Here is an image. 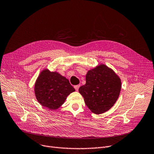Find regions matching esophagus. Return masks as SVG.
Returning <instances> with one entry per match:
<instances>
[{
  "label": "esophagus",
  "instance_id": "34e87169",
  "mask_svg": "<svg viewBox=\"0 0 154 154\" xmlns=\"http://www.w3.org/2000/svg\"><path fill=\"white\" fill-rule=\"evenodd\" d=\"M79 87H80V85H75V87H75V90H76V91H78V89H79Z\"/></svg>",
  "mask_w": 154,
  "mask_h": 154
}]
</instances>
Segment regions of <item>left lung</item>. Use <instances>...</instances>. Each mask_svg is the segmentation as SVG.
<instances>
[{"mask_svg": "<svg viewBox=\"0 0 154 154\" xmlns=\"http://www.w3.org/2000/svg\"><path fill=\"white\" fill-rule=\"evenodd\" d=\"M121 88L119 77L107 66L100 64L88 71L86 84L79 87V92L91 111L100 114L114 105Z\"/></svg>", "mask_w": 154, "mask_h": 154, "instance_id": "obj_1", "label": "left lung"}]
</instances>
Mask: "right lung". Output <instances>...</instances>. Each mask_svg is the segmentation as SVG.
<instances>
[{"label": "right lung", "instance_id": "obj_1", "mask_svg": "<svg viewBox=\"0 0 154 154\" xmlns=\"http://www.w3.org/2000/svg\"><path fill=\"white\" fill-rule=\"evenodd\" d=\"M75 91L66 78L47 69L41 72L35 85V94L38 102L51 110L60 107L67 97Z\"/></svg>", "mask_w": 154, "mask_h": 154}]
</instances>
